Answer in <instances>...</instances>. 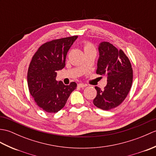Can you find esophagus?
Returning a JSON list of instances; mask_svg holds the SVG:
<instances>
[{"label": "esophagus", "instance_id": "esophagus-1", "mask_svg": "<svg viewBox=\"0 0 156 156\" xmlns=\"http://www.w3.org/2000/svg\"><path fill=\"white\" fill-rule=\"evenodd\" d=\"M87 84H83V83H79V84H78V87H80V88H84V87H87Z\"/></svg>", "mask_w": 156, "mask_h": 156}]
</instances>
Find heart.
<instances>
[{"label":"heart","instance_id":"obj_1","mask_svg":"<svg viewBox=\"0 0 156 156\" xmlns=\"http://www.w3.org/2000/svg\"><path fill=\"white\" fill-rule=\"evenodd\" d=\"M84 52L89 51H95V49L94 48V46L91 44H90V43H87V44H84Z\"/></svg>","mask_w":156,"mask_h":156}]
</instances>
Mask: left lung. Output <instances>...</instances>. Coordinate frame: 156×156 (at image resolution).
Listing matches in <instances>:
<instances>
[{"mask_svg":"<svg viewBox=\"0 0 156 156\" xmlns=\"http://www.w3.org/2000/svg\"><path fill=\"white\" fill-rule=\"evenodd\" d=\"M98 49L99 57L96 72L107 76V84L104 90L95 87L97 94L93 104L108 111L118 107L127 97L133 82V69L124 52L109 42L100 43Z\"/></svg>","mask_w":156,"mask_h":156,"instance_id":"left-lung-1","label":"left lung"}]
</instances>
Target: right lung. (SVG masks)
Instances as JSON below:
<instances>
[{
  "instance_id": "right-lung-1",
  "label": "right lung",
  "mask_w": 156,
  "mask_h": 156,
  "mask_svg": "<svg viewBox=\"0 0 156 156\" xmlns=\"http://www.w3.org/2000/svg\"><path fill=\"white\" fill-rule=\"evenodd\" d=\"M78 36L55 39L43 44L33 56L27 72L29 92L39 107L55 113L64 107L77 87L55 80L57 72L65 67L66 55Z\"/></svg>"
}]
</instances>
